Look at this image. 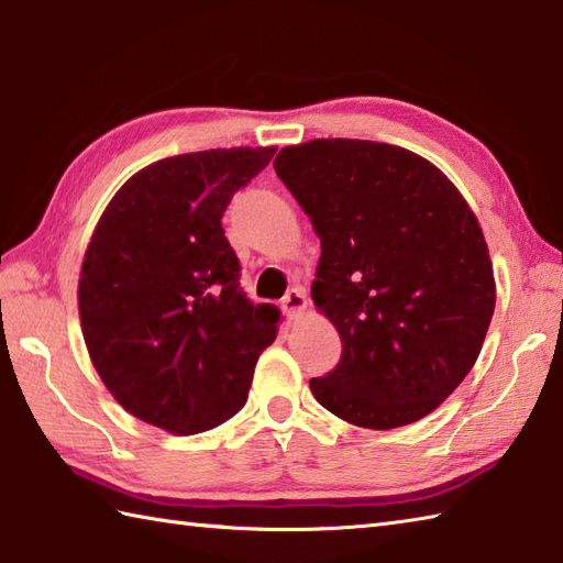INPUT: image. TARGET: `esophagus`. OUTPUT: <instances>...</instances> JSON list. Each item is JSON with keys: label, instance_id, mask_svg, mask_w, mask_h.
<instances>
[{"label": "esophagus", "instance_id": "obj_1", "mask_svg": "<svg viewBox=\"0 0 563 563\" xmlns=\"http://www.w3.org/2000/svg\"><path fill=\"white\" fill-rule=\"evenodd\" d=\"M280 307H283V312L288 314L290 319H297L307 309V292L302 288L288 290V292H285V297H283V305Z\"/></svg>", "mask_w": 563, "mask_h": 563}]
</instances>
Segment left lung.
I'll return each mask as SVG.
<instances>
[{
  "mask_svg": "<svg viewBox=\"0 0 563 563\" xmlns=\"http://www.w3.org/2000/svg\"><path fill=\"white\" fill-rule=\"evenodd\" d=\"M275 174L321 239L312 300L336 327L339 365L314 399L353 426L421 421L482 353L496 307L492 256L472 208L435 164L369 140H309Z\"/></svg>",
  "mask_w": 563,
  "mask_h": 563,
  "instance_id": "8db88e82",
  "label": "left lung"
}]
</instances>
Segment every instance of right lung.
<instances>
[{"mask_svg": "<svg viewBox=\"0 0 563 563\" xmlns=\"http://www.w3.org/2000/svg\"><path fill=\"white\" fill-rule=\"evenodd\" d=\"M275 147L178 154L130 176L106 206L79 271L93 367L140 421L196 435L242 409L280 312L254 305L222 230L232 196Z\"/></svg>", "mask_w": 563, "mask_h": 563, "instance_id": "right-lung-1", "label": "right lung"}]
</instances>
